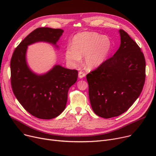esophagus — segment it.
<instances>
[{"instance_id": "1", "label": "esophagus", "mask_w": 156, "mask_h": 156, "mask_svg": "<svg viewBox=\"0 0 156 156\" xmlns=\"http://www.w3.org/2000/svg\"><path fill=\"white\" fill-rule=\"evenodd\" d=\"M85 73H84V72H83V71H79V73H78V77L80 78H83V77H85Z\"/></svg>"}]
</instances>
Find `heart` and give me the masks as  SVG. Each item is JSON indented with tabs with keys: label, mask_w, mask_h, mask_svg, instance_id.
Instances as JSON below:
<instances>
[{
	"label": "heart",
	"mask_w": 156,
	"mask_h": 156,
	"mask_svg": "<svg viewBox=\"0 0 156 156\" xmlns=\"http://www.w3.org/2000/svg\"><path fill=\"white\" fill-rule=\"evenodd\" d=\"M111 48V41L107 36L96 32L84 31L74 36L71 46L66 49L65 57L70 66L77 68L85 57L86 67L92 69L105 61Z\"/></svg>",
	"instance_id": "heart-1"
}]
</instances>
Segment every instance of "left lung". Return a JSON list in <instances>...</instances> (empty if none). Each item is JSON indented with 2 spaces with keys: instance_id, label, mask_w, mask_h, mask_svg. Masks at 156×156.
Listing matches in <instances>:
<instances>
[{
  "instance_id": "obj_1",
  "label": "left lung",
  "mask_w": 156,
  "mask_h": 156,
  "mask_svg": "<svg viewBox=\"0 0 156 156\" xmlns=\"http://www.w3.org/2000/svg\"><path fill=\"white\" fill-rule=\"evenodd\" d=\"M119 32L118 50L87 75L92 108L104 118L126 112L140 95L145 80V60L140 48L126 31Z\"/></svg>"
}]
</instances>
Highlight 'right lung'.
Wrapping results in <instances>:
<instances>
[{
	"instance_id": "add662e5",
	"label": "right lung",
	"mask_w": 156,
	"mask_h": 156,
	"mask_svg": "<svg viewBox=\"0 0 156 156\" xmlns=\"http://www.w3.org/2000/svg\"><path fill=\"white\" fill-rule=\"evenodd\" d=\"M64 30L38 28L15 48L11 60V81L16 99L30 114L44 119L58 116L65 109L69 88L76 83L78 71L55 65L47 73L37 75L28 66V46L38 42L56 44Z\"/></svg>"
}]
</instances>
